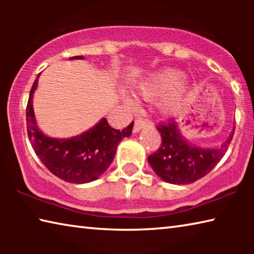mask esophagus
<instances>
[{
	"label": "esophagus",
	"instance_id": "obj_1",
	"mask_svg": "<svg viewBox=\"0 0 254 254\" xmlns=\"http://www.w3.org/2000/svg\"><path fill=\"white\" fill-rule=\"evenodd\" d=\"M148 126V122L144 121L143 119H136L135 122H134V127H133V132H139L141 128H143L144 127Z\"/></svg>",
	"mask_w": 254,
	"mask_h": 254
}]
</instances>
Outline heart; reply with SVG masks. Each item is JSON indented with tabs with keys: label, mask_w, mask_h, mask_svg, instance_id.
<instances>
[{
	"label": "heart",
	"mask_w": 254,
	"mask_h": 254,
	"mask_svg": "<svg viewBox=\"0 0 254 254\" xmlns=\"http://www.w3.org/2000/svg\"><path fill=\"white\" fill-rule=\"evenodd\" d=\"M187 86L182 72L175 69H166L150 75L139 85L140 95L152 100L165 95L162 106L167 110H173L182 103Z\"/></svg>",
	"instance_id": "b5f03b06"
}]
</instances>
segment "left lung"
<instances>
[{
    "label": "left lung",
    "mask_w": 254,
    "mask_h": 254,
    "mask_svg": "<svg viewBox=\"0 0 254 254\" xmlns=\"http://www.w3.org/2000/svg\"><path fill=\"white\" fill-rule=\"evenodd\" d=\"M157 128L162 141L148 157L150 166L165 182L187 185L203 178L220 162L233 139L235 126L229 139L217 148H200L187 142L175 121L159 123Z\"/></svg>",
    "instance_id": "left-lung-1"
}]
</instances>
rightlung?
Wrapping results in <instances>:
<instances>
[{"instance_id":"1","label":"right lung","mask_w":254,"mask_h":254,"mask_svg":"<svg viewBox=\"0 0 254 254\" xmlns=\"http://www.w3.org/2000/svg\"><path fill=\"white\" fill-rule=\"evenodd\" d=\"M75 56L70 59H83ZM38 74L30 91L27 105V131L34 152L41 162L58 178L71 184L91 183L97 179L113 161L119 143L132 134L133 122L122 131L112 127L106 119L83 134L70 139H56L45 135L37 127L32 109Z\"/></svg>"}]
</instances>
